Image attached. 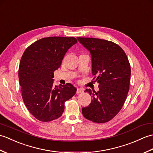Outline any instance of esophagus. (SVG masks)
<instances>
[{
  "label": "esophagus",
  "instance_id": "1",
  "mask_svg": "<svg viewBox=\"0 0 153 153\" xmlns=\"http://www.w3.org/2000/svg\"><path fill=\"white\" fill-rule=\"evenodd\" d=\"M83 93V90L82 88H77V93L79 94V93Z\"/></svg>",
  "mask_w": 153,
  "mask_h": 153
}]
</instances>
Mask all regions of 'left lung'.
I'll return each instance as SVG.
<instances>
[{
  "instance_id": "1",
  "label": "left lung",
  "mask_w": 153,
  "mask_h": 153,
  "mask_svg": "<svg viewBox=\"0 0 153 153\" xmlns=\"http://www.w3.org/2000/svg\"><path fill=\"white\" fill-rule=\"evenodd\" d=\"M92 58V74L99 84V91L86 89L92 97L82 108L83 116L95 123H105L117 115L124 104L130 83L131 68L125 52L112 41L77 37Z\"/></svg>"
}]
</instances>
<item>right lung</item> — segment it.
Returning <instances> with one entry per match:
<instances>
[{
  "mask_svg": "<svg viewBox=\"0 0 153 153\" xmlns=\"http://www.w3.org/2000/svg\"><path fill=\"white\" fill-rule=\"evenodd\" d=\"M77 42L75 37H48L30 45L19 62L18 76L22 99L35 118L47 122L62 114L64 103L76 93L71 83L54 86V71L65 54Z\"/></svg>",
  "mask_w": 153,
  "mask_h": 153,
  "instance_id": "obj_1",
  "label": "right lung"
}]
</instances>
